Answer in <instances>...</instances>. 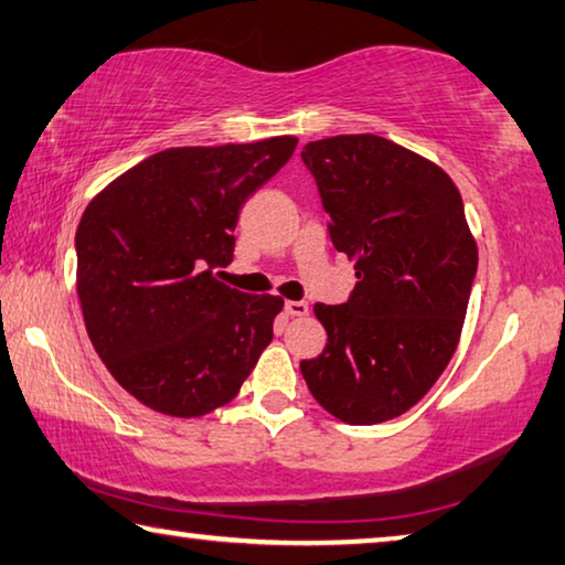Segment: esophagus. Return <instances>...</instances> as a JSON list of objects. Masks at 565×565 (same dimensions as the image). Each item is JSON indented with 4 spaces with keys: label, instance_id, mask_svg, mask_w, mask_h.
<instances>
[{
    "label": "esophagus",
    "instance_id": "1",
    "mask_svg": "<svg viewBox=\"0 0 565 565\" xmlns=\"http://www.w3.org/2000/svg\"><path fill=\"white\" fill-rule=\"evenodd\" d=\"M286 315L289 317H307L309 315V303L307 301H286Z\"/></svg>",
    "mask_w": 565,
    "mask_h": 565
}]
</instances>
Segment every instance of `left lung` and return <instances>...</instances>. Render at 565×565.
Returning <instances> with one entry per match:
<instances>
[{
    "mask_svg": "<svg viewBox=\"0 0 565 565\" xmlns=\"http://www.w3.org/2000/svg\"><path fill=\"white\" fill-rule=\"evenodd\" d=\"M301 160L360 279L347 303L315 307L327 347L301 374L342 423H387L427 395L460 342L478 271L460 191L440 166L370 132L309 142Z\"/></svg>",
    "mask_w": 565,
    "mask_h": 565,
    "instance_id": "8db88e82",
    "label": "left lung"
}]
</instances>
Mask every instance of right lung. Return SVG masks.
Instances as JSON below:
<instances>
[{
    "label": "right lung",
    "instance_id": "1",
    "mask_svg": "<svg viewBox=\"0 0 565 565\" xmlns=\"http://www.w3.org/2000/svg\"><path fill=\"white\" fill-rule=\"evenodd\" d=\"M297 138L168 148L95 195L75 236L77 297L95 352L122 390L170 417L238 395L274 339L281 297L223 284L241 205Z\"/></svg>",
    "mask_w": 565,
    "mask_h": 565
}]
</instances>
